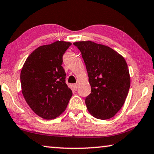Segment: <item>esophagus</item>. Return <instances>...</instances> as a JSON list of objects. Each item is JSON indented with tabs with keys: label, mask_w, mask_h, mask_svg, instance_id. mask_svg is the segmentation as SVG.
<instances>
[{
	"label": "esophagus",
	"mask_w": 154,
	"mask_h": 154,
	"mask_svg": "<svg viewBox=\"0 0 154 154\" xmlns=\"http://www.w3.org/2000/svg\"><path fill=\"white\" fill-rule=\"evenodd\" d=\"M73 88L75 91H77V90L78 89V85H77V84H75V85H73Z\"/></svg>",
	"instance_id": "34e87169"
}]
</instances>
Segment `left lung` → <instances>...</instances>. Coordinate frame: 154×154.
Returning a JSON list of instances; mask_svg holds the SVG:
<instances>
[{
	"label": "left lung",
	"mask_w": 154,
	"mask_h": 154,
	"mask_svg": "<svg viewBox=\"0 0 154 154\" xmlns=\"http://www.w3.org/2000/svg\"><path fill=\"white\" fill-rule=\"evenodd\" d=\"M73 44L82 53L91 85V94L85 98L88 111L101 120L112 118L122 107L130 89L125 60L110 47L91 41Z\"/></svg>",
	"instance_id": "1"
}]
</instances>
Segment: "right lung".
Wrapping results in <instances>:
<instances>
[{"label": "right lung", "mask_w": 154, "mask_h": 154, "mask_svg": "<svg viewBox=\"0 0 154 154\" xmlns=\"http://www.w3.org/2000/svg\"><path fill=\"white\" fill-rule=\"evenodd\" d=\"M71 44L57 41L38 47L22 67L20 82L24 99L33 111L46 120L64 112L72 96L62 66L63 54Z\"/></svg>", "instance_id": "1"}]
</instances>
